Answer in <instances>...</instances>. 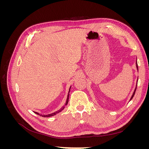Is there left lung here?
I'll return each instance as SVG.
<instances>
[{"instance_id":"1","label":"left lung","mask_w":149,"mask_h":149,"mask_svg":"<svg viewBox=\"0 0 149 149\" xmlns=\"http://www.w3.org/2000/svg\"><path fill=\"white\" fill-rule=\"evenodd\" d=\"M136 66H137V70H138V65H137V61H136ZM136 89H137V86H136V89H135V90H134V93H133V94H132V97H131V98H130V101L132 100V99L133 98V97H134V94H135V93H136Z\"/></svg>"}]
</instances>
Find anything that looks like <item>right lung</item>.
I'll list each match as a JSON object with an SVG mask.
<instances>
[{"mask_svg":"<svg viewBox=\"0 0 149 149\" xmlns=\"http://www.w3.org/2000/svg\"><path fill=\"white\" fill-rule=\"evenodd\" d=\"M70 88H71V87L70 88V89H69V92H68V96H67V100H66V103H65V105L62 108H61V109H60V110H58V111H56V112H53V113H52V114H48V115H42V114H39V113H38V112H34L35 114H38V115H39V116H42V117H44V118H48V117H51V116H55V114H58V113H59L60 112H61L63 109H64L65 108V106H66L67 105V104H68V100H69V96H70V94H69V93H70Z\"/></svg>","mask_w":149,"mask_h":149,"instance_id":"1","label":"right lung"}]
</instances>
